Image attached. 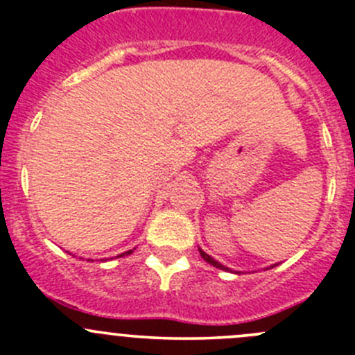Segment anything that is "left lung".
<instances>
[{"mask_svg": "<svg viewBox=\"0 0 355 355\" xmlns=\"http://www.w3.org/2000/svg\"><path fill=\"white\" fill-rule=\"evenodd\" d=\"M199 252H200V257H202V259L206 261V263H209L211 266H214V268H220V270H228V268H225L223 264H220V263H218V261H214L213 257H211V256H207V254L204 252L202 249H199Z\"/></svg>", "mask_w": 355, "mask_h": 355, "instance_id": "8db88e82", "label": "left lung"}]
</instances>
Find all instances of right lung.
<instances>
[{
  "instance_id": "obj_1",
  "label": "right lung",
  "mask_w": 355,
  "mask_h": 355,
  "mask_svg": "<svg viewBox=\"0 0 355 355\" xmlns=\"http://www.w3.org/2000/svg\"><path fill=\"white\" fill-rule=\"evenodd\" d=\"M123 254H132V250H127V252H123ZM123 254H120V256H123ZM120 256H116V257H120Z\"/></svg>"
}]
</instances>
